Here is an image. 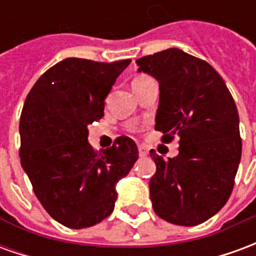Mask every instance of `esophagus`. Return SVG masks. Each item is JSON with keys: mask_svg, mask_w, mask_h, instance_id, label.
<instances>
[{"mask_svg": "<svg viewBox=\"0 0 256 256\" xmlns=\"http://www.w3.org/2000/svg\"><path fill=\"white\" fill-rule=\"evenodd\" d=\"M138 154L140 156H146L148 155V148L144 145H138Z\"/></svg>", "mask_w": 256, "mask_h": 256, "instance_id": "1", "label": "esophagus"}]
</instances>
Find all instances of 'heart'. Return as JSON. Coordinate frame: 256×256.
Returning a JSON list of instances; mask_svg holds the SVG:
<instances>
[{
  "instance_id": "heart-1",
  "label": "heart",
  "mask_w": 256,
  "mask_h": 256,
  "mask_svg": "<svg viewBox=\"0 0 256 256\" xmlns=\"http://www.w3.org/2000/svg\"><path fill=\"white\" fill-rule=\"evenodd\" d=\"M145 78H146V76H140V78L134 79V82H136V80H141V79H145Z\"/></svg>"
}]
</instances>
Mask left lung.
I'll list each match as a JSON object with an SVG mask.
<instances>
[{"label": "left lung", "mask_w": 256, "mask_h": 256, "mask_svg": "<svg viewBox=\"0 0 256 256\" xmlns=\"http://www.w3.org/2000/svg\"><path fill=\"white\" fill-rule=\"evenodd\" d=\"M138 72L159 82L155 128L180 137V154L164 160L150 150L152 207L170 224L194 226L228 202L242 159L238 112L225 80L207 62L170 48L138 58Z\"/></svg>", "instance_id": "left-lung-1"}]
</instances>
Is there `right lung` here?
<instances>
[{"mask_svg":"<svg viewBox=\"0 0 256 256\" xmlns=\"http://www.w3.org/2000/svg\"><path fill=\"white\" fill-rule=\"evenodd\" d=\"M130 62L64 58L36 80L24 101L20 163L48 214L71 229L111 215L116 184L138 159L137 145L126 136L100 152L88 141V126L104 116L106 97Z\"/></svg>","mask_w":256,"mask_h":256,"instance_id":"add662e5","label":"right lung"}]
</instances>
